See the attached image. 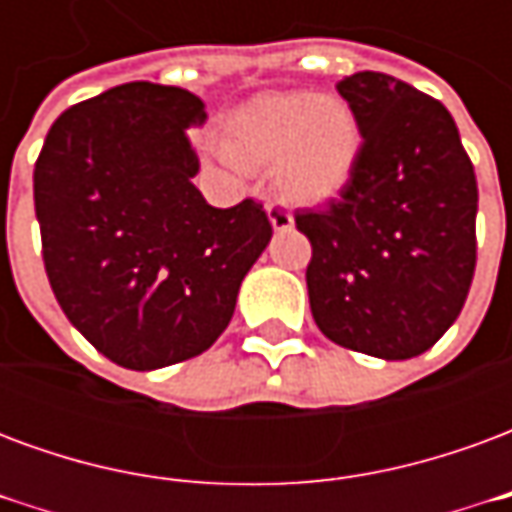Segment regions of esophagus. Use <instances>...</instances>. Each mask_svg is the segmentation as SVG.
<instances>
[{"instance_id": "esophagus-1", "label": "esophagus", "mask_w": 512, "mask_h": 512, "mask_svg": "<svg viewBox=\"0 0 512 512\" xmlns=\"http://www.w3.org/2000/svg\"><path fill=\"white\" fill-rule=\"evenodd\" d=\"M266 213H268V222H271V227H274L277 233H285V230L293 227V213L285 211V208H279L277 202H268Z\"/></svg>"}]
</instances>
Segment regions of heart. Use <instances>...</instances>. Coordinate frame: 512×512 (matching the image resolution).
I'll use <instances>...</instances> for the list:
<instances>
[{
    "label": "heart",
    "instance_id": "b5f03b06",
    "mask_svg": "<svg viewBox=\"0 0 512 512\" xmlns=\"http://www.w3.org/2000/svg\"><path fill=\"white\" fill-rule=\"evenodd\" d=\"M219 145L235 164H274L282 197L323 202L343 189L354 172L359 128L340 98L260 93L224 117Z\"/></svg>",
    "mask_w": 512,
    "mask_h": 512
}]
</instances>
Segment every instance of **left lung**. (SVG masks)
Returning a JSON list of instances; mask_svg holds the SVG:
<instances>
[{
	"instance_id": "obj_1",
	"label": "left lung",
	"mask_w": 512,
	"mask_h": 512,
	"mask_svg": "<svg viewBox=\"0 0 512 512\" xmlns=\"http://www.w3.org/2000/svg\"><path fill=\"white\" fill-rule=\"evenodd\" d=\"M362 145L340 197L296 213L312 318L332 343L411 359L461 315L477 263V178L441 101L395 76L337 82Z\"/></svg>"
}]
</instances>
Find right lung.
<instances>
[{"label":"right lung","instance_id":"1","mask_svg":"<svg viewBox=\"0 0 512 512\" xmlns=\"http://www.w3.org/2000/svg\"><path fill=\"white\" fill-rule=\"evenodd\" d=\"M205 117L183 87L120 84L65 109L35 161L51 290L84 340L128 370L208 351L271 241L260 202L213 208L191 183L200 158L186 131Z\"/></svg>","mask_w":512,"mask_h":512}]
</instances>
